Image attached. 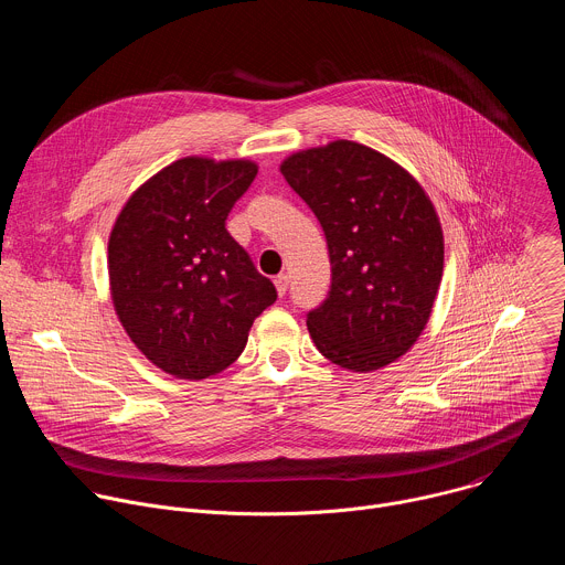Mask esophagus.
Masks as SVG:
<instances>
[{
  "mask_svg": "<svg viewBox=\"0 0 565 565\" xmlns=\"http://www.w3.org/2000/svg\"><path fill=\"white\" fill-rule=\"evenodd\" d=\"M275 288H277V292H279V297H284L286 295V290H288V275H277L275 277Z\"/></svg>",
  "mask_w": 565,
  "mask_h": 565,
  "instance_id": "34e87169",
  "label": "esophagus"
}]
</instances>
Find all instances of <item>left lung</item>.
Returning a JSON list of instances; mask_svg holds the SVG:
<instances>
[{"label":"left lung","mask_w":565,"mask_h":565,"mask_svg":"<svg viewBox=\"0 0 565 565\" xmlns=\"http://www.w3.org/2000/svg\"><path fill=\"white\" fill-rule=\"evenodd\" d=\"M327 236L331 290L306 315L319 353L375 371L420 338L443 277V230L416 183L384 153L335 140L281 163Z\"/></svg>","instance_id":"obj_1"}]
</instances>
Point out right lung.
<instances>
[{"label":"right lung","instance_id":"right-lung-1","mask_svg":"<svg viewBox=\"0 0 565 565\" xmlns=\"http://www.w3.org/2000/svg\"><path fill=\"white\" fill-rule=\"evenodd\" d=\"M257 177L250 160L188 156L125 203L109 236L120 324L158 369L203 380L230 366L277 299L225 218Z\"/></svg>","mask_w":565,"mask_h":565}]
</instances>
